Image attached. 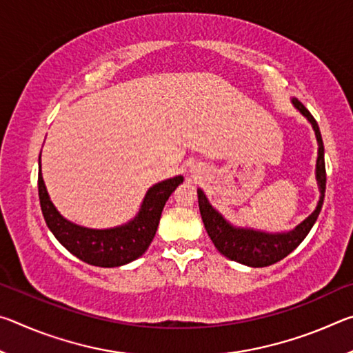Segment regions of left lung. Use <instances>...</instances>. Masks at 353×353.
Masks as SVG:
<instances>
[{
  "label": "left lung",
  "instance_id": "obj_1",
  "mask_svg": "<svg viewBox=\"0 0 353 353\" xmlns=\"http://www.w3.org/2000/svg\"><path fill=\"white\" fill-rule=\"evenodd\" d=\"M291 104L308 119L314 130L316 141H318V160H316V182L319 188V201L314 212L308 214L302 223H299L294 229L286 232H265L256 230L252 227H238L229 223L210 202H208L204 191L198 188V202L202 221L210 240L213 241L221 254L229 260H234L241 265L250 268L270 266L274 263L290 255L299 244H301L308 232L312 230L316 219H318L325 194V162H324V143H322L321 130L312 113L307 110L301 101L291 98Z\"/></svg>",
  "mask_w": 353,
  "mask_h": 353
}]
</instances>
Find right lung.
Segmentation results:
<instances>
[{
  "instance_id": "right-lung-1",
  "label": "right lung",
  "mask_w": 353,
  "mask_h": 353,
  "mask_svg": "<svg viewBox=\"0 0 353 353\" xmlns=\"http://www.w3.org/2000/svg\"><path fill=\"white\" fill-rule=\"evenodd\" d=\"M40 157L39 198L48 229L68 252L88 265L101 268L128 265L146 252L157 232L166 201L177 185L183 182L182 176H176L152 185L143 198L139 213L128 223L109 227V229H90V227L71 223L59 213L48 194L43 176H41Z\"/></svg>"
}]
</instances>
